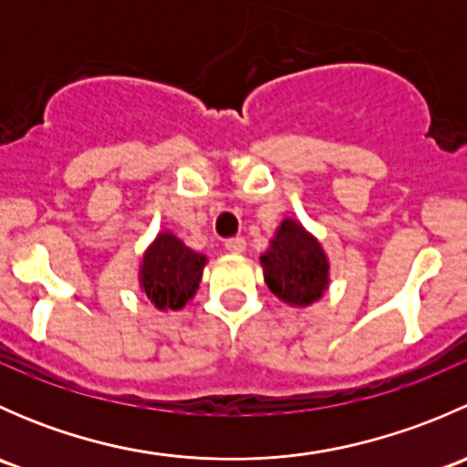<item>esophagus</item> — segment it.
I'll list each match as a JSON object with an SVG mask.
<instances>
[{
	"label": "esophagus",
	"instance_id": "obj_1",
	"mask_svg": "<svg viewBox=\"0 0 467 467\" xmlns=\"http://www.w3.org/2000/svg\"><path fill=\"white\" fill-rule=\"evenodd\" d=\"M225 248H228L230 253H234V255H242L244 251H246V239L244 237H233L225 242Z\"/></svg>",
	"mask_w": 467,
	"mask_h": 467
}]
</instances>
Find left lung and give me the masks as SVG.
I'll list each match as a JSON object with an SVG mask.
<instances>
[{"instance_id":"1","label":"left lung","mask_w":467,"mask_h":467,"mask_svg":"<svg viewBox=\"0 0 467 467\" xmlns=\"http://www.w3.org/2000/svg\"><path fill=\"white\" fill-rule=\"evenodd\" d=\"M264 282L289 307H312L329 289V257L317 237L294 216H285L260 255Z\"/></svg>"}]
</instances>
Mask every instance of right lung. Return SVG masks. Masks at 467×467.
<instances>
[{
    "mask_svg": "<svg viewBox=\"0 0 467 467\" xmlns=\"http://www.w3.org/2000/svg\"><path fill=\"white\" fill-rule=\"evenodd\" d=\"M207 255L196 253L171 230H160L142 253L140 291L158 312H178L196 296Z\"/></svg>",
    "mask_w": 467,
    "mask_h": 467,
    "instance_id": "1",
    "label": "right lung"
}]
</instances>
